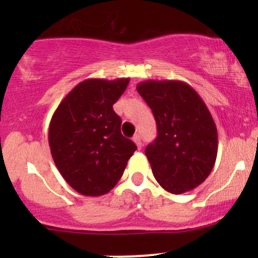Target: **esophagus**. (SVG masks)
<instances>
[{"label": "esophagus", "mask_w": 258, "mask_h": 258, "mask_svg": "<svg viewBox=\"0 0 258 258\" xmlns=\"http://www.w3.org/2000/svg\"><path fill=\"white\" fill-rule=\"evenodd\" d=\"M133 142H135V144H136V146H137L138 149H141V148H142V138H141V136L136 135L135 137H133Z\"/></svg>", "instance_id": "esophagus-1"}]
</instances>
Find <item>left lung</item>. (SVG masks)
I'll return each instance as SVG.
<instances>
[{
    "label": "left lung",
    "instance_id": "obj_1",
    "mask_svg": "<svg viewBox=\"0 0 258 258\" xmlns=\"http://www.w3.org/2000/svg\"><path fill=\"white\" fill-rule=\"evenodd\" d=\"M137 91L158 126V137L146 148L155 179L172 194L200 185L214 168L218 147L217 127L204 100L178 80H147Z\"/></svg>",
    "mask_w": 258,
    "mask_h": 258
}]
</instances>
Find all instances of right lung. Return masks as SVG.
I'll use <instances>...</instances> for the list:
<instances>
[{"mask_svg":"<svg viewBox=\"0 0 258 258\" xmlns=\"http://www.w3.org/2000/svg\"><path fill=\"white\" fill-rule=\"evenodd\" d=\"M130 79H87L61 100L48 128L52 158L65 182L86 197H100L117 184L137 149L121 133L112 105Z\"/></svg>","mask_w":258,"mask_h":258,"instance_id":"right-lung-1","label":"right lung"}]
</instances>
